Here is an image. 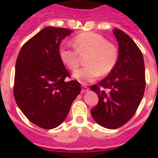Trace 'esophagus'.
I'll return each instance as SVG.
<instances>
[{"mask_svg": "<svg viewBox=\"0 0 158 158\" xmlns=\"http://www.w3.org/2000/svg\"><path fill=\"white\" fill-rule=\"evenodd\" d=\"M89 88L86 86V85H84V84H82V93L84 94V93H86V92L89 91Z\"/></svg>", "mask_w": 158, "mask_h": 158, "instance_id": "1", "label": "esophagus"}]
</instances>
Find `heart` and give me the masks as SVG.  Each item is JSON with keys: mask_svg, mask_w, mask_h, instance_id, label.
<instances>
[{"mask_svg": "<svg viewBox=\"0 0 158 158\" xmlns=\"http://www.w3.org/2000/svg\"><path fill=\"white\" fill-rule=\"evenodd\" d=\"M75 50L60 46L59 56L62 63L70 70L79 67L80 56H86L87 66L74 72L73 76L82 83L94 81L98 77L107 75L115 68L118 60V50L103 36L94 32H84L75 36L72 41Z\"/></svg>", "mask_w": 158, "mask_h": 158, "instance_id": "obj_1", "label": "heart"}]
</instances>
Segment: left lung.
Here are the masks:
<instances>
[{
  "instance_id": "8db88e82",
  "label": "left lung",
  "mask_w": 158,
  "mask_h": 158,
  "mask_svg": "<svg viewBox=\"0 0 158 158\" xmlns=\"http://www.w3.org/2000/svg\"><path fill=\"white\" fill-rule=\"evenodd\" d=\"M119 56L115 68L107 76L92 85L98 96V105L91 110L94 120L106 129H117L135 115L145 89L143 56L133 39L123 31L114 28Z\"/></svg>"
}]
</instances>
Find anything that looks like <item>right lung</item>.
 <instances>
[{
  "label": "right lung",
  "mask_w": 158,
  "mask_h": 158,
  "mask_svg": "<svg viewBox=\"0 0 158 158\" xmlns=\"http://www.w3.org/2000/svg\"><path fill=\"white\" fill-rule=\"evenodd\" d=\"M72 33L46 27L22 47L16 60V103L31 122L46 130L64 121L81 92L79 82L64 81L69 74L59 56L60 44Z\"/></svg>",
  "instance_id": "obj_1"
}]
</instances>
